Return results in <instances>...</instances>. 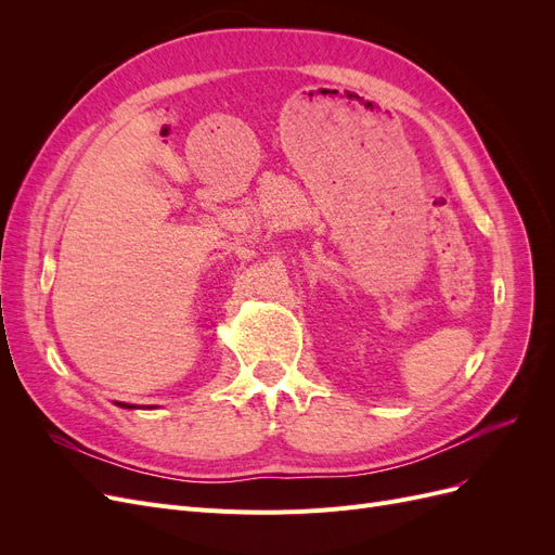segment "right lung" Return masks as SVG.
Segmentation results:
<instances>
[{
    "label": "right lung",
    "mask_w": 555,
    "mask_h": 555,
    "mask_svg": "<svg viewBox=\"0 0 555 555\" xmlns=\"http://www.w3.org/2000/svg\"><path fill=\"white\" fill-rule=\"evenodd\" d=\"M120 408H129V405H125V402H120Z\"/></svg>",
    "instance_id": "obj_1"
}]
</instances>
